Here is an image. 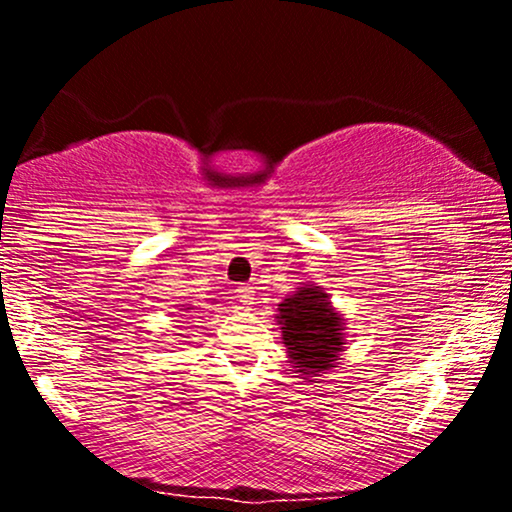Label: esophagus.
Here are the masks:
<instances>
[{
    "mask_svg": "<svg viewBox=\"0 0 512 512\" xmlns=\"http://www.w3.org/2000/svg\"><path fill=\"white\" fill-rule=\"evenodd\" d=\"M236 298H238V303L243 305V308L250 310L252 305H255V289H252V286H238Z\"/></svg>",
    "mask_w": 512,
    "mask_h": 512,
    "instance_id": "obj_1",
    "label": "esophagus"
}]
</instances>
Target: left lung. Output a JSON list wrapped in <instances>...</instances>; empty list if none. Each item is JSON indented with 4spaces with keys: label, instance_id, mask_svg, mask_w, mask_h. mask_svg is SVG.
<instances>
[{
    "label": "left lung",
    "instance_id": "8db88e82",
    "mask_svg": "<svg viewBox=\"0 0 512 512\" xmlns=\"http://www.w3.org/2000/svg\"><path fill=\"white\" fill-rule=\"evenodd\" d=\"M274 317L286 358L303 380L315 383L317 375L337 368L339 356L346 351L344 317L320 286H298L279 303Z\"/></svg>",
    "mask_w": 512,
    "mask_h": 512
}]
</instances>
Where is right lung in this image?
<instances>
[{
    "mask_svg": "<svg viewBox=\"0 0 512 512\" xmlns=\"http://www.w3.org/2000/svg\"><path fill=\"white\" fill-rule=\"evenodd\" d=\"M192 308H195V305H185V308H182V310H187V313H190Z\"/></svg>",
    "mask_w": 512,
    "mask_h": 512,
    "instance_id": "1",
    "label": "right lung"
}]
</instances>
